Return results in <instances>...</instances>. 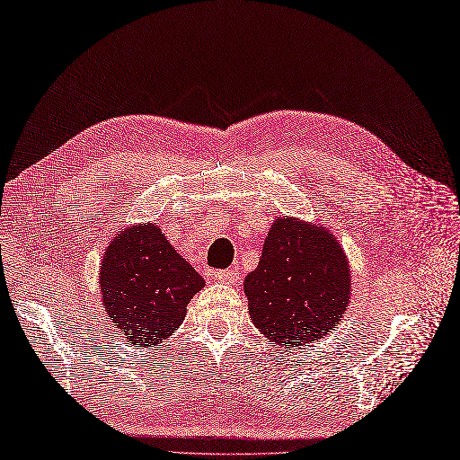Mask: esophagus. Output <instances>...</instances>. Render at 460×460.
Wrapping results in <instances>:
<instances>
[{"mask_svg":"<svg viewBox=\"0 0 460 460\" xmlns=\"http://www.w3.org/2000/svg\"><path fill=\"white\" fill-rule=\"evenodd\" d=\"M214 277H216V280H219V282L233 284V282L239 280V270H236V269H227V270H216Z\"/></svg>","mask_w":460,"mask_h":460,"instance_id":"obj_1","label":"esophagus"}]
</instances>
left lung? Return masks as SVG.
I'll list each match as a JSON object with an SVG mask.
<instances>
[{
  "mask_svg": "<svg viewBox=\"0 0 460 460\" xmlns=\"http://www.w3.org/2000/svg\"><path fill=\"white\" fill-rule=\"evenodd\" d=\"M248 311L270 341L299 347L341 322L350 297L343 248L328 229L292 217L270 227L258 269L244 280Z\"/></svg>",
  "mask_w": 460,
  "mask_h": 460,
  "instance_id": "left-lung-1",
  "label": "left lung"
}]
</instances>
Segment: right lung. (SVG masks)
Wrapping results in <instances>:
<instances>
[{
    "label": "right lung",
    "instance_id": "right-lung-1",
    "mask_svg": "<svg viewBox=\"0 0 460 460\" xmlns=\"http://www.w3.org/2000/svg\"><path fill=\"white\" fill-rule=\"evenodd\" d=\"M202 286V277L153 224L119 233L100 265L104 309L113 326L140 347L172 335Z\"/></svg>",
    "mask_w": 460,
    "mask_h": 460
}]
</instances>
